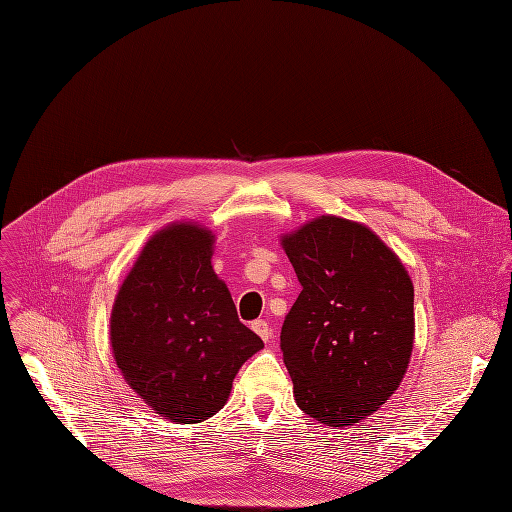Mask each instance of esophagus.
<instances>
[{
    "instance_id": "34e87169",
    "label": "esophagus",
    "mask_w": 512,
    "mask_h": 512,
    "mask_svg": "<svg viewBox=\"0 0 512 512\" xmlns=\"http://www.w3.org/2000/svg\"><path fill=\"white\" fill-rule=\"evenodd\" d=\"M251 328H253V332H255V334H259V336H261V340H263V342H270V340H272V326L267 324L265 319H255L253 324H251Z\"/></svg>"
}]
</instances>
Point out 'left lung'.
Here are the masks:
<instances>
[{
    "label": "left lung",
    "instance_id": "left-lung-1",
    "mask_svg": "<svg viewBox=\"0 0 512 512\" xmlns=\"http://www.w3.org/2000/svg\"><path fill=\"white\" fill-rule=\"evenodd\" d=\"M282 247L301 282L280 348L294 400L324 425H353L394 394L413 336V282L363 224L321 215Z\"/></svg>",
    "mask_w": 512,
    "mask_h": 512
}]
</instances>
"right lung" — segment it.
Wrapping results in <instances>:
<instances>
[{"label": "right lung", "mask_w": 512, "mask_h": 512, "mask_svg": "<svg viewBox=\"0 0 512 512\" xmlns=\"http://www.w3.org/2000/svg\"><path fill=\"white\" fill-rule=\"evenodd\" d=\"M211 247V232L195 224L157 232L126 276L110 319L124 380L155 413L178 423L218 413L240 365L263 348L215 276Z\"/></svg>", "instance_id": "obj_1"}]
</instances>
